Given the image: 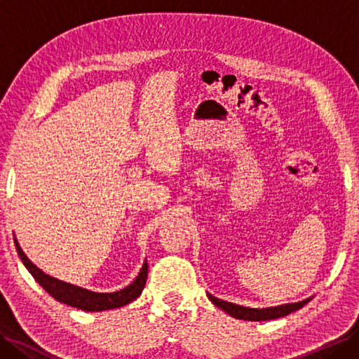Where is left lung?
Instances as JSON below:
<instances>
[{"label":"left lung","mask_w":359,"mask_h":359,"mask_svg":"<svg viewBox=\"0 0 359 359\" xmlns=\"http://www.w3.org/2000/svg\"><path fill=\"white\" fill-rule=\"evenodd\" d=\"M208 299L219 309L226 311L230 316L238 318V319H245V321H269V319H278V318L290 315L292 311L302 309L309 302V299H306L296 304H285V306H278V307H270V309H248V307L236 306V304L226 302L222 299H217V297H215L212 294H208Z\"/></svg>","instance_id":"8db88e82"}]
</instances>
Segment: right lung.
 <instances>
[{"instance_id":"1","label":"right lung","mask_w":359,"mask_h":359,"mask_svg":"<svg viewBox=\"0 0 359 359\" xmlns=\"http://www.w3.org/2000/svg\"><path fill=\"white\" fill-rule=\"evenodd\" d=\"M15 247H17L18 256L22 261V264L26 265L29 273L32 274L34 279L53 297V299L67 304V306L75 307V309H81L85 311H103V310L118 309L121 306H126V304L133 302L140 296L144 284H147L148 264L144 261L139 276L135 278V280L131 285H128L126 288L120 290V292H116V293H94V292H89V290L66 284L63 280L48 276V274L43 273L38 266H35L29 261L27 256L22 253V250L20 248L17 241H15Z\"/></svg>"}]
</instances>
